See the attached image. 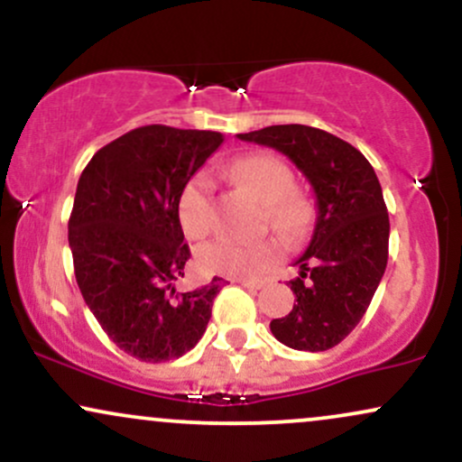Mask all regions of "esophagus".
<instances>
[{"label": "esophagus", "mask_w": 462, "mask_h": 462, "mask_svg": "<svg viewBox=\"0 0 462 462\" xmlns=\"http://www.w3.org/2000/svg\"><path fill=\"white\" fill-rule=\"evenodd\" d=\"M232 282H236V284H241V286H245V289H252V291H258V289H263V282H258V280H243V278H236V280H232Z\"/></svg>", "instance_id": "obj_1"}]
</instances>
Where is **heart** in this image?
<instances>
[{
  "label": "heart",
  "mask_w": 462,
  "mask_h": 462,
  "mask_svg": "<svg viewBox=\"0 0 462 462\" xmlns=\"http://www.w3.org/2000/svg\"><path fill=\"white\" fill-rule=\"evenodd\" d=\"M224 171L241 187L252 190L264 204L269 226L284 241H298L312 224L310 204L295 193V178L291 167L273 153H247L236 158ZM178 219L184 235L201 238L215 224L213 180L206 171L189 178L180 190ZM278 258L273 243H241L235 238H215L198 249V264L206 273L230 275V278H261Z\"/></svg>",
  "instance_id": "obj_1"
}]
</instances>
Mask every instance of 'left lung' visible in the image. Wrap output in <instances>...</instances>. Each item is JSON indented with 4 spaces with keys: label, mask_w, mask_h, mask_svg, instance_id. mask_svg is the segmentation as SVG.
<instances>
[{
    "label": "left lung",
    "mask_w": 462,
    "mask_h": 462,
    "mask_svg": "<svg viewBox=\"0 0 462 462\" xmlns=\"http://www.w3.org/2000/svg\"><path fill=\"white\" fill-rule=\"evenodd\" d=\"M284 153L315 190L317 221L286 317L269 323L273 337L301 352H326L343 341L378 289L389 258V213L367 158L338 136L310 125H269L236 134Z\"/></svg>",
    "instance_id": "1"
}]
</instances>
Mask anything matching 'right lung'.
I'll return each instance as SVG.
<instances>
[{
	"label": "right lung",
	"mask_w": 462,
	"mask_h": 462,
	"mask_svg": "<svg viewBox=\"0 0 462 462\" xmlns=\"http://www.w3.org/2000/svg\"><path fill=\"white\" fill-rule=\"evenodd\" d=\"M221 143L219 132L143 125L104 145L79 176L69 217L78 286L116 347L143 363L198 346L221 291V278L176 291L190 258L180 190Z\"/></svg>",
	"instance_id": "obj_1"
}]
</instances>
